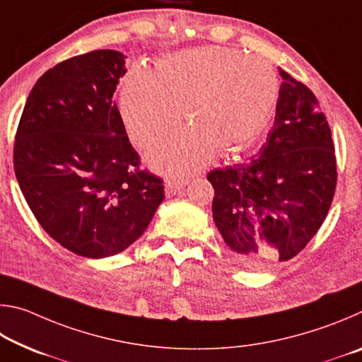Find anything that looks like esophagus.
Returning a JSON list of instances; mask_svg holds the SVG:
<instances>
[{"instance_id": "obj_1", "label": "esophagus", "mask_w": 362, "mask_h": 362, "mask_svg": "<svg viewBox=\"0 0 362 362\" xmlns=\"http://www.w3.org/2000/svg\"><path fill=\"white\" fill-rule=\"evenodd\" d=\"M188 183V180H168L164 183V192H166L168 196H173L177 192H180V189L185 187Z\"/></svg>"}]
</instances>
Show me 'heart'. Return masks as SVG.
Instances as JSON below:
<instances>
[{
    "instance_id": "1",
    "label": "heart",
    "mask_w": 362,
    "mask_h": 362,
    "mask_svg": "<svg viewBox=\"0 0 362 362\" xmlns=\"http://www.w3.org/2000/svg\"><path fill=\"white\" fill-rule=\"evenodd\" d=\"M276 71L267 60L228 47H198L158 60L155 70L132 66L121 86L119 113L131 142L148 148L182 118L175 132L150 151L164 174L204 168L214 153H231L265 126L278 99Z\"/></svg>"
}]
</instances>
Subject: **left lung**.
Returning <instances> with one entry per match:
<instances>
[{
  "mask_svg": "<svg viewBox=\"0 0 362 362\" xmlns=\"http://www.w3.org/2000/svg\"><path fill=\"white\" fill-rule=\"evenodd\" d=\"M279 75L276 116L259 158L207 174L214 222L235 259L254 269L300 254L326 220L337 187L332 134L320 102L289 73Z\"/></svg>",
  "mask_w": 362,
  "mask_h": 362,
  "instance_id": "8db88e82",
  "label": "left lung"
}]
</instances>
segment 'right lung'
Wrapping results in <instances>:
<instances>
[{"label":"right lung","instance_id":"obj_1","mask_svg":"<svg viewBox=\"0 0 362 362\" xmlns=\"http://www.w3.org/2000/svg\"><path fill=\"white\" fill-rule=\"evenodd\" d=\"M124 73L112 49L64 60L35 83L16 132L14 170L35 218L89 259L129 247L164 199L113 102Z\"/></svg>","mask_w":362,"mask_h":362}]
</instances>
